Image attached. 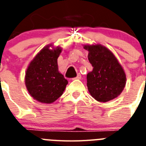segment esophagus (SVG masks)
<instances>
[{"mask_svg": "<svg viewBox=\"0 0 146 146\" xmlns=\"http://www.w3.org/2000/svg\"><path fill=\"white\" fill-rule=\"evenodd\" d=\"M81 78H82V76H81V74H79V73H78V74L77 75V76L74 78H76V79H80Z\"/></svg>", "mask_w": 146, "mask_h": 146, "instance_id": "obj_1", "label": "esophagus"}]
</instances>
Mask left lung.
<instances>
[{"label": "left lung", "mask_w": 146, "mask_h": 146, "mask_svg": "<svg viewBox=\"0 0 146 146\" xmlns=\"http://www.w3.org/2000/svg\"><path fill=\"white\" fill-rule=\"evenodd\" d=\"M92 70L87 76L91 96L99 102H106L119 96L126 84V74L110 50L101 45H85Z\"/></svg>", "instance_id": "8db88e82"}]
</instances>
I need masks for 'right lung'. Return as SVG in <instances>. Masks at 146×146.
<instances>
[{
    "instance_id": "right-lung-1",
    "label": "right lung",
    "mask_w": 146,
    "mask_h": 146,
    "mask_svg": "<svg viewBox=\"0 0 146 146\" xmlns=\"http://www.w3.org/2000/svg\"><path fill=\"white\" fill-rule=\"evenodd\" d=\"M57 47L50 50L47 46L29 64L26 73V86L35 99L50 104L58 99L64 92L68 82L58 70L57 59L61 53Z\"/></svg>"
}]
</instances>
